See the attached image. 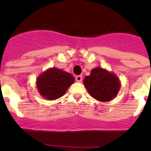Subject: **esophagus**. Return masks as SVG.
I'll list each match as a JSON object with an SVG mask.
<instances>
[{"instance_id":"34e87169","label":"esophagus","mask_w":151,"mask_h":151,"mask_svg":"<svg viewBox=\"0 0 151 151\" xmlns=\"http://www.w3.org/2000/svg\"><path fill=\"white\" fill-rule=\"evenodd\" d=\"M76 80L78 82H81L82 80V76H77L76 77Z\"/></svg>"}]
</instances>
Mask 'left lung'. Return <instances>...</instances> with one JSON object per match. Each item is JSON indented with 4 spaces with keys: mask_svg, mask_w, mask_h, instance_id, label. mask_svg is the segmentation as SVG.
<instances>
[{
    "mask_svg": "<svg viewBox=\"0 0 151 151\" xmlns=\"http://www.w3.org/2000/svg\"><path fill=\"white\" fill-rule=\"evenodd\" d=\"M84 85L89 94L98 101L107 102L118 94L121 84L116 75L101 67L94 68L88 76H85Z\"/></svg>",
    "mask_w": 151,
    "mask_h": 151,
    "instance_id": "obj_1",
    "label": "left lung"
}]
</instances>
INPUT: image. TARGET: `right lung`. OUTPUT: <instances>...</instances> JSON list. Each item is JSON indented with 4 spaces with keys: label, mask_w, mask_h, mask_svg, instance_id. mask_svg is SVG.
Here are the masks:
<instances>
[{
    "label": "right lung",
    "mask_w": 151,
    "mask_h": 151,
    "mask_svg": "<svg viewBox=\"0 0 151 151\" xmlns=\"http://www.w3.org/2000/svg\"><path fill=\"white\" fill-rule=\"evenodd\" d=\"M75 79L70 73L57 68H50L36 79L39 94L44 98L54 101L63 96Z\"/></svg>",
    "instance_id": "add662e5"
}]
</instances>
